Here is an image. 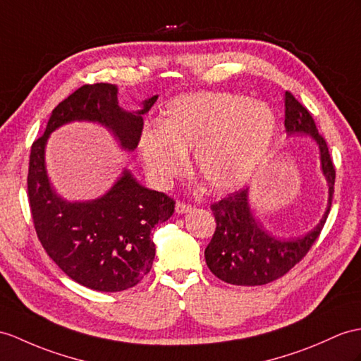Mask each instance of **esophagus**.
<instances>
[{
    "label": "esophagus",
    "instance_id": "esophagus-1",
    "mask_svg": "<svg viewBox=\"0 0 361 361\" xmlns=\"http://www.w3.org/2000/svg\"><path fill=\"white\" fill-rule=\"evenodd\" d=\"M191 209H192V207L190 204H185V202H178V204H176V213L178 214L190 213Z\"/></svg>",
    "mask_w": 361,
    "mask_h": 361
}]
</instances>
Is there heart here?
Segmentation results:
<instances>
[{
  "label": "heart",
  "instance_id": "obj_1",
  "mask_svg": "<svg viewBox=\"0 0 361 361\" xmlns=\"http://www.w3.org/2000/svg\"><path fill=\"white\" fill-rule=\"evenodd\" d=\"M277 131L268 104L226 92H199L173 98L159 127L142 131L137 150L150 178L165 185L187 169L195 150L196 169L214 191L248 183L267 159Z\"/></svg>",
  "mask_w": 361,
  "mask_h": 361
}]
</instances>
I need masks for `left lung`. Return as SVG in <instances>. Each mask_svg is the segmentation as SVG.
Wrapping results in <instances>:
<instances>
[{"label":"left lung","mask_w":361,"mask_h":361,"mask_svg":"<svg viewBox=\"0 0 361 361\" xmlns=\"http://www.w3.org/2000/svg\"><path fill=\"white\" fill-rule=\"evenodd\" d=\"M285 128L288 136H311L319 147L320 169L328 183V207L320 222L303 235L280 239L263 228L250 205V188L235 191L211 205L216 231L205 248V262L216 277L230 285L259 286L285 276L317 240L329 214L336 170L315 122L303 105L286 92Z\"/></svg>","instance_id":"1"}]
</instances>
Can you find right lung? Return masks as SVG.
<instances>
[{
    "mask_svg": "<svg viewBox=\"0 0 361 361\" xmlns=\"http://www.w3.org/2000/svg\"><path fill=\"white\" fill-rule=\"evenodd\" d=\"M156 99L157 94L142 101L140 110L127 111L119 107L116 85H82L56 105L44 135L32 145L27 190L38 239L70 279L94 291H124L150 272L156 254L150 234L154 225L173 216L174 200L140 185L124 170L101 197L70 202L50 183L47 140L70 122H94L110 131L122 150L133 152L142 133V116Z\"/></svg>",
    "mask_w": 361,
    "mask_h": 361,
    "instance_id": "add662e5",
    "label": "right lung"
}]
</instances>
